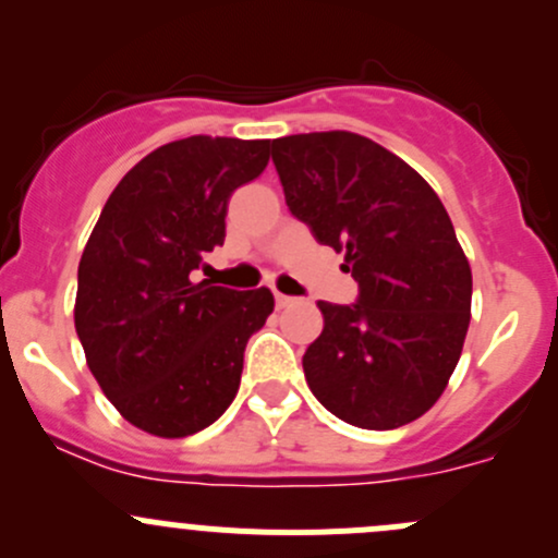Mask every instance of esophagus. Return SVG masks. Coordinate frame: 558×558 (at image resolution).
<instances>
[{
  "mask_svg": "<svg viewBox=\"0 0 558 558\" xmlns=\"http://www.w3.org/2000/svg\"><path fill=\"white\" fill-rule=\"evenodd\" d=\"M294 296H286V294H280V291H275V305L278 307H291L294 305Z\"/></svg>",
  "mask_w": 558,
  "mask_h": 558,
  "instance_id": "obj_1",
  "label": "esophagus"
}]
</instances>
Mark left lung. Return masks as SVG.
Returning <instances> with one entry per match:
<instances>
[{
  "mask_svg": "<svg viewBox=\"0 0 558 558\" xmlns=\"http://www.w3.org/2000/svg\"><path fill=\"white\" fill-rule=\"evenodd\" d=\"M291 216L345 253L353 305L318 302L302 356L311 391L359 429H397L446 391L464 348L472 272L440 196L399 156L353 132L272 140Z\"/></svg>",
  "mask_w": 558,
  "mask_h": 558,
  "instance_id": "left-lung-1",
  "label": "left lung"
}]
</instances>
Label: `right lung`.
Listing matches in <instances>:
<instances>
[{
  "label": "right lung",
  "instance_id": "1",
  "mask_svg": "<svg viewBox=\"0 0 558 558\" xmlns=\"http://www.w3.org/2000/svg\"><path fill=\"white\" fill-rule=\"evenodd\" d=\"M269 161V140H174L123 174L77 267L75 329L112 408L148 435L189 437L238 397L269 289L194 280L227 238L229 196Z\"/></svg>",
  "mask_w": 558,
  "mask_h": 558
}]
</instances>
